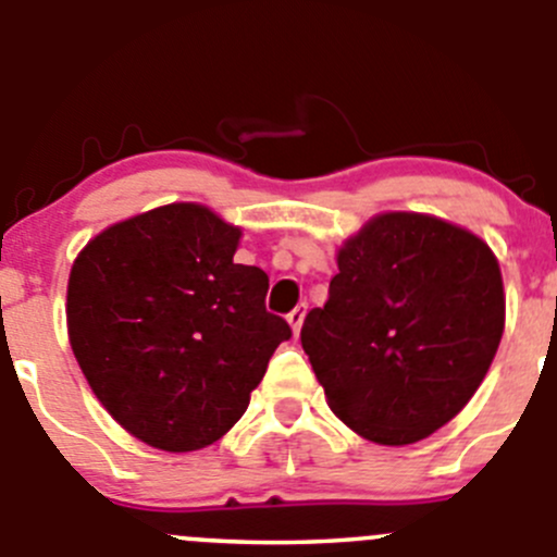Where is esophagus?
Returning <instances> with one entry per match:
<instances>
[{
    "label": "esophagus",
    "mask_w": 557,
    "mask_h": 557,
    "mask_svg": "<svg viewBox=\"0 0 557 557\" xmlns=\"http://www.w3.org/2000/svg\"><path fill=\"white\" fill-rule=\"evenodd\" d=\"M305 315H307V305L294 307V310L288 312V323H290V329H294V334H299L301 323H305Z\"/></svg>",
    "instance_id": "34e87169"
}]
</instances>
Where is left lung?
Wrapping results in <instances>:
<instances>
[{"label":"left lung","instance_id":"left-lung-1","mask_svg":"<svg viewBox=\"0 0 557 557\" xmlns=\"http://www.w3.org/2000/svg\"><path fill=\"white\" fill-rule=\"evenodd\" d=\"M301 348L329 408L381 446L428 438L476 394L506 323L487 242L419 212H383L345 239Z\"/></svg>","mask_w":557,"mask_h":557}]
</instances>
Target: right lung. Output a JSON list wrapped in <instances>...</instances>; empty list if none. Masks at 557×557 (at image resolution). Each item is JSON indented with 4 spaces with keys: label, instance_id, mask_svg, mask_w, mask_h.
Listing matches in <instances>:
<instances>
[{
    "label": "right lung",
    "instance_id": "add662e5",
    "mask_svg": "<svg viewBox=\"0 0 557 557\" xmlns=\"http://www.w3.org/2000/svg\"><path fill=\"white\" fill-rule=\"evenodd\" d=\"M242 228L201 203L108 225L73 261L67 337L102 408L144 444L196 451L250 405L290 337L263 269L234 263Z\"/></svg>",
    "mask_w": 557,
    "mask_h": 557
}]
</instances>
